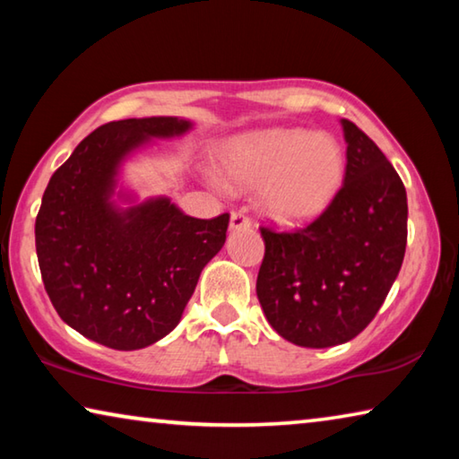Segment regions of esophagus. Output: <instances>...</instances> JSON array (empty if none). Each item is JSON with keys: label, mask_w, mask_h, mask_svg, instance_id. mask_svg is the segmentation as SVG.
I'll return each mask as SVG.
<instances>
[{"label": "esophagus", "mask_w": 459, "mask_h": 459, "mask_svg": "<svg viewBox=\"0 0 459 459\" xmlns=\"http://www.w3.org/2000/svg\"><path fill=\"white\" fill-rule=\"evenodd\" d=\"M251 227V219L245 212H232L230 214V230H240Z\"/></svg>", "instance_id": "obj_1"}]
</instances>
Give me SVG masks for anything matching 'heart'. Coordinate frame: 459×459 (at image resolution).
Wrapping results in <instances>:
<instances>
[{
  "label": "heart",
  "instance_id": "1",
  "mask_svg": "<svg viewBox=\"0 0 459 459\" xmlns=\"http://www.w3.org/2000/svg\"><path fill=\"white\" fill-rule=\"evenodd\" d=\"M219 169L232 188H261V208L271 219L304 224L338 196L346 158L328 134L275 127L230 139L222 147Z\"/></svg>",
  "mask_w": 459,
  "mask_h": 459
}]
</instances>
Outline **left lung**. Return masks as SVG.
Masks as SVG:
<instances>
[{
	"instance_id": "8db88e82",
	"label": "left lung",
	"mask_w": 459,
	"mask_h": 459,
	"mask_svg": "<svg viewBox=\"0 0 459 459\" xmlns=\"http://www.w3.org/2000/svg\"><path fill=\"white\" fill-rule=\"evenodd\" d=\"M344 184L332 204L293 232L263 227L257 298L279 336L330 348L367 328L397 279L407 247V192L372 139L342 119Z\"/></svg>"
}]
</instances>
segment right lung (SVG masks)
I'll use <instances>...</instances> for the list:
<instances>
[{
	"mask_svg": "<svg viewBox=\"0 0 459 459\" xmlns=\"http://www.w3.org/2000/svg\"><path fill=\"white\" fill-rule=\"evenodd\" d=\"M192 126L180 117L107 123L46 186L36 216L38 265L54 309L84 338L139 351L168 336L227 240L229 214L202 221L168 196L135 202V194L117 190L131 153Z\"/></svg>",
	"mask_w": 459,
	"mask_h": 459,
	"instance_id": "obj_1",
	"label": "right lung"
}]
</instances>
